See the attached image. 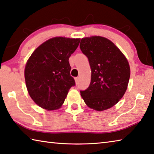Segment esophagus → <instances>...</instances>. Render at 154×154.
Here are the masks:
<instances>
[{
    "label": "esophagus",
    "instance_id": "esophagus-1",
    "mask_svg": "<svg viewBox=\"0 0 154 154\" xmlns=\"http://www.w3.org/2000/svg\"><path fill=\"white\" fill-rule=\"evenodd\" d=\"M75 83H76V85H77L79 83V77H75Z\"/></svg>",
    "mask_w": 154,
    "mask_h": 154
}]
</instances>
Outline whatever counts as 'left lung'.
<instances>
[{"instance_id": "obj_1", "label": "left lung", "mask_w": 154, "mask_h": 154, "mask_svg": "<svg viewBox=\"0 0 154 154\" xmlns=\"http://www.w3.org/2000/svg\"><path fill=\"white\" fill-rule=\"evenodd\" d=\"M79 46L92 71L89 87L80 91L81 96L94 110L112 107L126 91L130 75L128 62L113 42L102 36L83 38Z\"/></svg>"}]
</instances>
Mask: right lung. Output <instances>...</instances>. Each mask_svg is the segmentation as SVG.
I'll return each instance as SVG.
<instances>
[{
    "label": "right lung",
    "mask_w": 154,
    "mask_h": 154,
    "mask_svg": "<svg viewBox=\"0 0 154 154\" xmlns=\"http://www.w3.org/2000/svg\"><path fill=\"white\" fill-rule=\"evenodd\" d=\"M80 38L54 37L38 46L26 64V85L31 98L41 108L51 111L64 103L75 85L69 59Z\"/></svg>",
    "instance_id": "obj_1"
}]
</instances>
